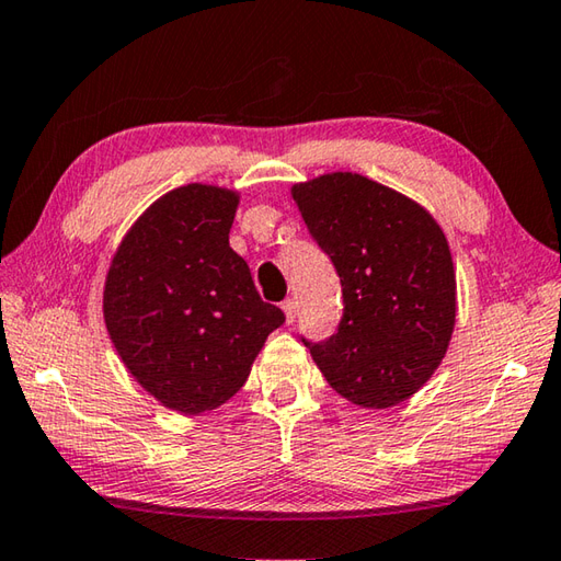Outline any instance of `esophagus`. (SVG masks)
Here are the masks:
<instances>
[{
	"label": "esophagus",
	"instance_id": "esophagus-1",
	"mask_svg": "<svg viewBox=\"0 0 561 561\" xmlns=\"http://www.w3.org/2000/svg\"><path fill=\"white\" fill-rule=\"evenodd\" d=\"M283 312H285V322L293 324L295 317H298V302H295V300H285V302H283Z\"/></svg>",
	"mask_w": 561,
	"mask_h": 561
}]
</instances>
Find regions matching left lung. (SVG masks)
Returning a JSON list of instances; mask_svg holds the SVG:
<instances>
[{"label": "left lung", "mask_w": 561, "mask_h": 561, "mask_svg": "<svg viewBox=\"0 0 561 561\" xmlns=\"http://www.w3.org/2000/svg\"><path fill=\"white\" fill-rule=\"evenodd\" d=\"M310 237L332 259L344 314L308 342L336 393L390 408L435 374L454 332L457 280L445 234L425 207L358 173L293 185Z\"/></svg>", "instance_id": "left-lung-1"}]
</instances>
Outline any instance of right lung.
Masks as SVG:
<instances>
[{"label":"right lung","mask_w":561,"mask_h":561,"mask_svg":"<svg viewBox=\"0 0 561 561\" xmlns=\"http://www.w3.org/2000/svg\"><path fill=\"white\" fill-rule=\"evenodd\" d=\"M237 205L225 187L171 190L136 219L104 283L116 354L156 400L187 415L234 396L285 322L229 247Z\"/></svg>","instance_id":"obj_1"}]
</instances>
